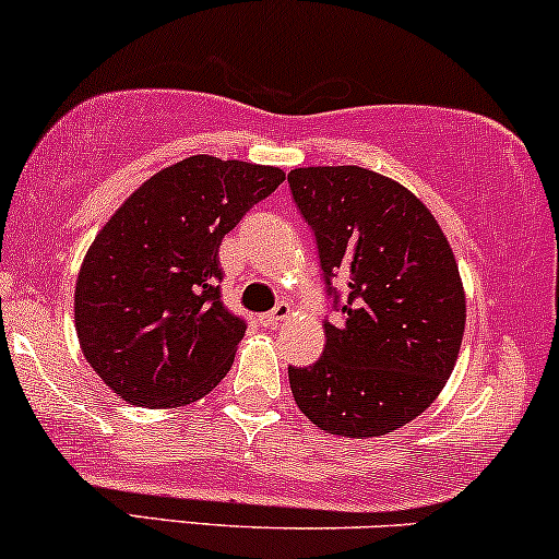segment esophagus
I'll list each match as a JSON object with an SVG mask.
<instances>
[{
    "label": "esophagus",
    "mask_w": 559,
    "mask_h": 559,
    "mask_svg": "<svg viewBox=\"0 0 559 559\" xmlns=\"http://www.w3.org/2000/svg\"><path fill=\"white\" fill-rule=\"evenodd\" d=\"M288 317H292V307H288V304L281 301L278 307L273 309V312H267V314L260 317V322H263V328H278V324H281V322H286Z\"/></svg>",
    "instance_id": "34e87169"
}]
</instances>
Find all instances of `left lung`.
Listing matches in <instances>:
<instances>
[{"label":"left lung","mask_w":559,"mask_h":559,"mask_svg":"<svg viewBox=\"0 0 559 559\" xmlns=\"http://www.w3.org/2000/svg\"><path fill=\"white\" fill-rule=\"evenodd\" d=\"M288 188L343 312L341 324L324 320L320 361L288 366L296 405L328 433H392L430 407L456 364L467 307L454 252L418 198L371 169L299 167Z\"/></svg>","instance_id":"1"}]
</instances>
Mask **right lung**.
I'll return each mask as SVG.
<instances>
[{"mask_svg": "<svg viewBox=\"0 0 559 559\" xmlns=\"http://www.w3.org/2000/svg\"><path fill=\"white\" fill-rule=\"evenodd\" d=\"M278 167L195 154L112 214L74 292L82 353L118 397L180 407L227 377L247 322L222 301L218 245L273 193Z\"/></svg>", "mask_w": 559, "mask_h": 559, "instance_id": "obj_1", "label": "right lung"}]
</instances>
